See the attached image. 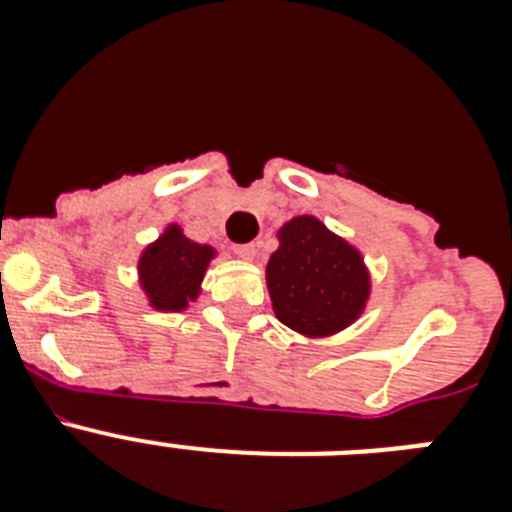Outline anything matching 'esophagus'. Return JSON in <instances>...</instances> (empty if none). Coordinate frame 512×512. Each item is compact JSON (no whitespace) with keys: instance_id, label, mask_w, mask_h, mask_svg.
<instances>
[{"instance_id":"34e87169","label":"esophagus","mask_w":512,"mask_h":512,"mask_svg":"<svg viewBox=\"0 0 512 512\" xmlns=\"http://www.w3.org/2000/svg\"><path fill=\"white\" fill-rule=\"evenodd\" d=\"M256 251H259V243H235L233 246V253H238L241 259H253Z\"/></svg>"}]
</instances>
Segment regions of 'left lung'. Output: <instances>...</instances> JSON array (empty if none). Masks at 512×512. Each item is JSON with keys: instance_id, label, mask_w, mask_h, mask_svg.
Masks as SVG:
<instances>
[{"instance_id": "1", "label": "left lung", "mask_w": 512, "mask_h": 512, "mask_svg": "<svg viewBox=\"0 0 512 512\" xmlns=\"http://www.w3.org/2000/svg\"><path fill=\"white\" fill-rule=\"evenodd\" d=\"M279 241L266 266L277 318L305 336L346 328L369 295L359 253L315 217H295L284 225Z\"/></svg>"}]
</instances>
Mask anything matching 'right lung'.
Wrapping results in <instances>:
<instances>
[{
  "mask_svg": "<svg viewBox=\"0 0 512 512\" xmlns=\"http://www.w3.org/2000/svg\"><path fill=\"white\" fill-rule=\"evenodd\" d=\"M212 248L187 241L179 228H169L140 259V279L158 310H184L197 297Z\"/></svg>",
  "mask_w": 512,
  "mask_h": 512,
  "instance_id": "right-lung-1",
  "label": "right lung"
}]
</instances>
